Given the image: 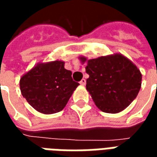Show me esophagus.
Returning a JSON list of instances; mask_svg holds the SVG:
<instances>
[{
    "mask_svg": "<svg viewBox=\"0 0 157 157\" xmlns=\"http://www.w3.org/2000/svg\"><path fill=\"white\" fill-rule=\"evenodd\" d=\"M86 81L85 79H82V81L80 82V84L82 86H85L86 85Z\"/></svg>",
    "mask_w": 157,
    "mask_h": 157,
    "instance_id": "34e87169",
    "label": "esophagus"
}]
</instances>
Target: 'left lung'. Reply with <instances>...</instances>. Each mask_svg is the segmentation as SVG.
I'll list each match as a JSON object with an SVG mask.
<instances>
[{
    "instance_id": "left-lung-1",
    "label": "left lung",
    "mask_w": 157,
    "mask_h": 157,
    "mask_svg": "<svg viewBox=\"0 0 157 157\" xmlns=\"http://www.w3.org/2000/svg\"><path fill=\"white\" fill-rule=\"evenodd\" d=\"M86 90L101 111L118 113L124 110L138 95L141 87V72L133 62L120 53L87 59Z\"/></svg>"
}]
</instances>
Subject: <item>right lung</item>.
<instances>
[{
    "label": "right lung",
    "mask_w": 157,
    "mask_h": 157,
    "mask_svg": "<svg viewBox=\"0 0 157 157\" xmlns=\"http://www.w3.org/2000/svg\"><path fill=\"white\" fill-rule=\"evenodd\" d=\"M65 62H39L20 79V90L27 102L44 114L64 109L80 84L74 82Z\"/></svg>",
    "instance_id": "obj_1"
}]
</instances>
